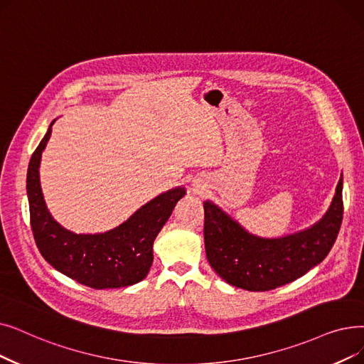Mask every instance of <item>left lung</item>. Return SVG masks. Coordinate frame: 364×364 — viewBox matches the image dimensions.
<instances>
[{"label":"left lung","mask_w":364,"mask_h":364,"mask_svg":"<svg viewBox=\"0 0 364 364\" xmlns=\"http://www.w3.org/2000/svg\"><path fill=\"white\" fill-rule=\"evenodd\" d=\"M203 211L205 252L213 269L230 286L267 291L305 275L328 255L342 223V177L318 223L282 238L248 233L210 200L203 202Z\"/></svg>","instance_id":"8db88e82"}]
</instances>
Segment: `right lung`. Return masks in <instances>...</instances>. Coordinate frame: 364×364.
Wrapping results in <instances>:
<instances>
[{
  "label": "right lung",
  "mask_w": 364,
  "mask_h": 364,
  "mask_svg": "<svg viewBox=\"0 0 364 364\" xmlns=\"http://www.w3.org/2000/svg\"><path fill=\"white\" fill-rule=\"evenodd\" d=\"M53 123L31 156L26 176L31 229L41 256L56 271L90 289H119L139 282L153 263L156 236L186 195V188L176 187L156 196L116 229L95 235L70 232L50 215L40 186L41 153Z\"/></svg>",
  "instance_id": "obj_1"
}]
</instances>
